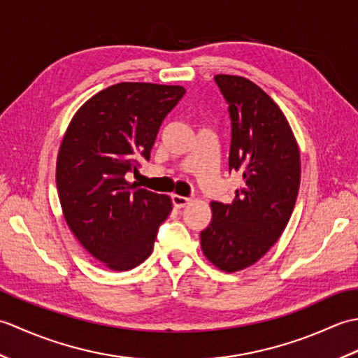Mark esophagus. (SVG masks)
Instances as JSON below:
<instances>
[{
  "mask_svg": "<svg viewBox=\"0 0 358 358\" xmlns=\"http://www.w3.org/2000/svg\"><path fill=\"white\" fill-rule=\"evenodd\" d=\"M172 203H173L175 208L181 209V208H185V206H187L189 203H191V199H187V196H181V195H172Z\"/></svg>",
  "mask_w": 358,
  "mask_h": 358,
  "instance_id": "1",
  "label": "esophagus"
}]
</instances>
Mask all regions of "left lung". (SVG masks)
<instances>
[{
  "instance_id": "left-lung-1",
  "label": "left lung",
  "mask_w": 358,
  "mask_h": 358,
  "mask_svg": "<svg viewBox=\"0 0 358 358\" xmlns=\"http://www.w3.org/2000/svg\"><path fill=\"white\" fill-rule=\"evenodd\" d=\"M229 104V169L243 175L231 204L212 201L201 231L204 257L224 272L257 263L275 245L292 215L300 187V150L285 113L255 83L215 75Z\"/></svg>"
}]
</instances>
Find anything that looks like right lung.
Instances as JSON below:
<instances>
[{
    "instance_id": "add662e5",
    "label": "right lung",
    "mask_w": 358,
    "mask_h": 358,
    "mask_svg": "<svg viewBox=\"0 0 358 358\" xmlns=\"http://www.w3.org/2000/svg\"><path fill=\"white\" fill-rule=\"evenodd\" d=\"M186 92L181 86L118 83L81 106L57 158L63 215L87 252L112 271H129L152 254L169 217L167 195L124 178L150 157L158 129Z\"/></svg>"
}]
</instances>
